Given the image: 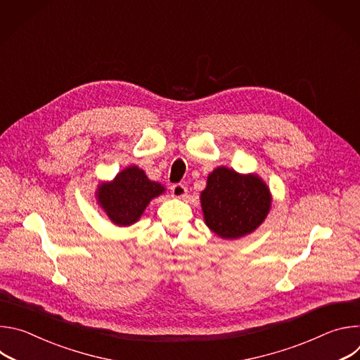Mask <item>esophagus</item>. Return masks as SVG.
Segmentation results:
<instances>
[{
  "mask_svg": "<svg viewBox=\"0 0 360 360\" xmlns=\"http://www.w3.org/2000/svg\"><path fill=\"white\" fill-rule=\"evenodd\" d=\"M171 192H172L174 198H184V196H186L188 188L184 184H175L171 186Z\"/></svg>",
  "mask_w": 360,
  "mask_h": 360,
  "instance_id": "esophagus-1",
  "label": "esophagus"
}]
</instances>
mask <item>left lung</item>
Masks as SVG:
<instances>
[{"label":"left lung","instance_id":"1","mask_svg":"<svg viewBox=\"0 0 360 360\" xmlns=\"http://www.w3.org/2000/svg\"><path fill=\"white\" fill-rule=\"evenodd\" d=\"M271 192L255 174L219 167L200 193L205 224L224 239H238L258 228L271 210Z\"/></svg>","mask_w":360,"mask_h":360}]
</instances>
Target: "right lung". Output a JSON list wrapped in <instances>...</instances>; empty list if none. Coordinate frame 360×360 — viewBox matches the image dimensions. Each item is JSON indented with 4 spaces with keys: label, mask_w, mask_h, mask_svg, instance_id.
<instances>
[{
    "label": "right lung",
    "mask_w": 360,
    "mask_h": 360,
    "mask_svg": "<svg viewBox=\"0 0 360 360\" xmlns=\"http://www.w3.org/2000/svg\"><path fill=\"white\" fill-rule=\"evenodd\" d=\"M165 192V188L149 181L142 169L132 165L121 171L114 181L101 184L96 191L99 207L118 226L135 224L148 203Z\"/></svg>",
    "instance_id": "obj_1"
}]
</instances>
